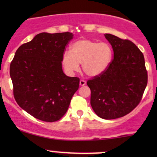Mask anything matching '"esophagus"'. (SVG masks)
I'll return each instance as SVG.
<instances>
[{"label": "esophagus", "instance_id": "obj_1", "mask_svg": "<svg viewBox=\"0 0 157 157\" xmlns=\"http://www.w3.org/2000/svg\"><path fill=\"white\" fill-rule=\"evenodd\" d=\"M86 84V82L85 80H81L80 81V86H85V85Z\"/></svg>", "mask_w": 157, "mask_h": 157}]
</instances>
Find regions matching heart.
<instances>
[{
	"label": "heart",
	"mask_w": 157,
	"mask_h": 157,
	"mask_svg": "<svg viewBox=\"0 0 157 157\" xmlns=\"http://www.w3.org/2000/svg\"><path fill=\"white\" fill-rule=\"evenodd\" d=\"M113 49L105 42L99 43L89 39H80L71 46V52L63 55L62 63L68 73L77 71L82 65L86 75L96 77L105 72L113 60Z\"/></svg>",
	"instance_id": "obj_1"
}]
</instances>
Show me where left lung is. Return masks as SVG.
Segmentation results:
<instances>
[{
    "mask_svg": "<svg viewBox=\"0 0 157 157\" xmlns=\"http://www.w3.org/2000/svg\"><path fill=\"white\" fill-rule=\"evenodd\" d=\"M111 45L113 59L105 72L87 81L91 105L105 120L124 117L141 101L147 82L143 54L129 40L105 34Z\"/></svg>",
    "mask_w": 157,
    "mask_h": 157,
    "instance_id": "8db88e82",
    "label": "left lung"
}]
</instances>
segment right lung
Here are the masks:
<instances>
[{
    "label": "right lung",
    "instance_id": "obj_1",
    "mask_svg": "<svg viewBox=\"0 0 157 157\" xmlns=\"http://www.w3.org/2000/svg\"><path fill=\"white\" fill-rule=\"evenodd\" d=\"M71 32H42L21 45L10 64L13 94L20 107L34 117L55 122L66 113L80 85L63 71L62 57Z\"/></svg>",
    "mask_w": 157,
    "mask_h": 157
}]
</instances>
